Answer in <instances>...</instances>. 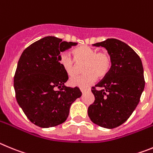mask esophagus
<instances>
[{"label":"esophagus","mask_w":153,"mask_h":153,"mask_svg":"<svg viewBox=\"0 0 153 153\" xmlns=\"http://www.w3.org/2000/svg\"><path fill=\"white\" fill-rule=\"evenodd\" d=\"M80 91H82V93H85L87 90L86 89H84V88H80Z\"/></svg>","instance_id":"34e87169"}]
</instances>
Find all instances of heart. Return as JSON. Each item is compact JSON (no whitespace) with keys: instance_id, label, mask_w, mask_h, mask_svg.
Here are the masks:
<instances>
[{"instance_id":"heart-1","label":"heart","mask_w":153,"mask_h":153,"mask_svg":"<svg viewBox=\"0 0 153 153\" xmlns=\"http://www.w3.org/2000/svg\"><path fill=\"white\" fill-rule=\"evenodd\" d=\"M73 59L66 53L59 56V64L68 76L76 74L77 65H83L82 76H75L70 78L71 86L86 88L95 82L97 77L104 78L108 75L112 65V59L109 53L98 52L94 48L88 46H81L72 51Z\"/></svg>"}]
</instances>
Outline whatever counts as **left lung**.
<instances>
[{
  "label": "left lung",
  "instance_id": "8db88e82",
  "mask_svg": "<svg viewBox=\"0 0 153 153\" xmlns=\"http://www.w3.org/2000/svg\"><path fill=\"white\" fill-rule=\"evenodd\" d=\"M94 46L105 48L112 59L108 75L92 88L94 101L88 109L94 123L113 129L123 124L140 102L144 90L143 67L140 56L127 44L116 39H107Z\"/></svg>",
  "mask_w": 153,
  "mask_h": 153
}]
</instances>
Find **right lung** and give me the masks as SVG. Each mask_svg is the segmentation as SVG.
<instances>
[{
	"mask_svg": "<svg viewBox=\"0 0 153 153\" xmlns=\"http://www.w3.org/2000/svg\"><path fill=\"white\" fill-rule=\"evenodd\" d=\"M77 44L46 36L28 46L19 59L13 80L16 100L39 127L64 123L71 104L82 96L78 87L65 85L68 77L59 64L60 53Z\"/></svg>",
	"mask_w": 153,
	"mask_h": 153,
	"instance_id": "add662e5",
	"label": "right lung"
}]
</instances>
